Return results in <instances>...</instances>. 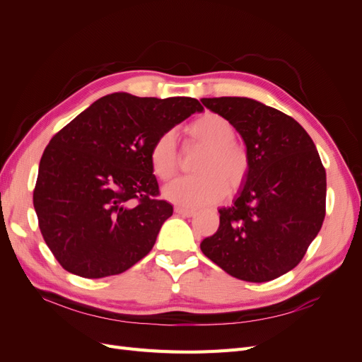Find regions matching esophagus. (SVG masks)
I'll return each instance as SVG.
<instances>
[{
    "label": "esophagus",
    "instance_id": "obj_1",
    "mask_svg": "<svg viewBox=\"0 0 362 362\" xmlns=\"http://www.w3.org/2000/svg\"><path fill=\"white\" fill-rule=\"evenodd\" d=\"M175 213L184 217L194 216V210H190V208H184V206H175Z\"/></svg>",
    "mask_w": 362,
    "mask_h": 362
}]
</instances>
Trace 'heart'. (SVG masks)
I'll return each instance as SVG.
<instances>
[{
	"label": "heart",
	"mask_w": 362,
	"mask_h": 362,
	"mask_svg": "<svg viewBox=\"0 0 362 362\" xmlns=\"http://www.w3.org/2000/svg\"><path fill=\"white\" fill-rule=\"evenodd\" d=\"M185 134L192 144L205 148L194 166L198 175L169 184L163 190L164 198L182 206L201 208L222 201L228 190L240 189L249 172V156L234 141L235 127L226 117L206 112L185 127ZM149 163L161 181H169L178 173L180 156L172 131L160 134L152 144Z\"/></svg>",
	"instance_id": "heart-1"
}]
</instances>
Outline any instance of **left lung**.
<instances>
[{
	"label": "left lung",
	"instance_id": "obj_1",
	"mask_svg": "<svg viewBox=\"0 0 362 362\" xmlns=\"http://www.w3.org/2000/svg\"><path fill=\"white\" fill-rule=\"evenodd\" d=\"M201 103L235 127L249 156L234 204L218 208L221 223L201 250L237 279H275L299 264L322 228L326 172L319 152L302 125L276 108L243 96Z\"/></svg>",
	"mask_w": 362,
	"mask_h": 362
}]
</instances>
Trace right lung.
<instances>
[{
	"label": "right lung",
	"mask_w": 362,
	"mask_h": 362,
	"mask_svg": "<svg viewBox=\"0 0 362 362\" xmlns=\"http://www.w3.org/2000/svg\"><path fill=\"white\" fill-rule=\"evenodd\" d=\"M204 107L194 98L105 95L51 139L33 204L43 240L64 270L119 275L149 254L173 213L158 201L149 163L156 139Z\"/></svg>",
	"instance_id": "1"
}]
</instances>
